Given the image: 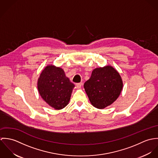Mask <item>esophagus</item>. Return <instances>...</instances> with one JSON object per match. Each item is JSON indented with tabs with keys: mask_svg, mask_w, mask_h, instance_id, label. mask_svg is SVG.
I'll use <instances>...</instances> for the list:
<instances>
[{
	"mask_svg": "<svg viewBox=\"0 0 158 158\" xmlns=\"http://www.w3.org/2000/svg\"><path fill=\"white\" fill-rule=\"evenodd\" d=\"M82 85H83V83H76V86H77V88H78V89L81 88V87L82 86Z\"/></svg>",
	"mask_w": 158,
	"mask_h": 158,
	"instance_id": "1",
	"label": "esophagus"
}]
</instances>
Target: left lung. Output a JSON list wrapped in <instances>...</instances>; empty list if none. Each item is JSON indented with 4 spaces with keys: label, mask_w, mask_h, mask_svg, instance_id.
I'll return each mask as SVG.
<instances>
[{
    "label": "left lung",
    "mask_w": 158,
    "mask_h": 158,
    "mask_svg": "<svg viewBox=\"0 0 158 158\" xmlns=\"http://www.w3.org/2000/svg\"><path fill=\"white\" fill-rule=\"evenodd\" d=\"M84 88L92 105L104 109L118 98L123 89V81L117 70L108 65L94 69Z\"/></svg>",
    "instance_id": "1"
}]
</instances>
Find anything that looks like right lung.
Listing matches in <instances>:
<instances>
[{
	"mask_svg": "<svg viewBox=\"0 0 158 158\" xmlns=\"http://www.w3.org/2000/svg\"><path fill=\"white\" fill-rule=\"evenodd\" d=\"M38 90L45 102L55 110L66 107L75 85L62 68L47 65L41 72L37 83Z\"/></svg>",
	"mask_w": 158,
	"mask_h": 158,
	"instance_id": "add662e5",
	"label": "right lung"
}]
</instances>
